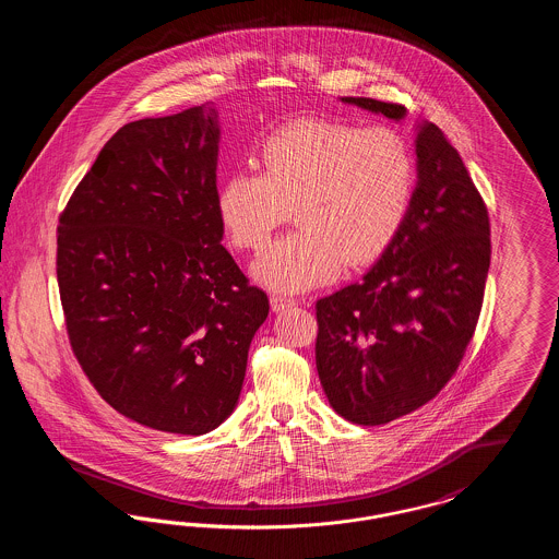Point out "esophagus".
Masks as SVG:
<instances>
[{
	"mask_svg": "<svg viewBox=\"0 0 559 559\" xmlns=\"http://www.w3.org/2000/svg\"><path fill=\"white\" fill-rule=\"evenodd\" d=\"M293 301L292 297H283V295H272L270 297V306H272V312H283V310H287V308H292Z\"/></svg>",
	"mask_w": 559,
	"mask_h": 559,
	"instance_id": "34e87169",
	"label": "esophagus"
}]
</instances>
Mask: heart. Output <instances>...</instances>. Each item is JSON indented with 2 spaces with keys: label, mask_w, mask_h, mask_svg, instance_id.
<instances>
[{
  "label": "heart",
  "mask_w": 559,
  "mask_h": 559,
  "mask_svg": "<svg viewBox=\"0 0 559 559\" xmlns=\"http://www.w3.org/2000/svg\"><path fill=\"white\" fill-rule=\"evenodd\" d=\"M260 160L264 174L237 171L222 182L215 210L235 247L258 251L293 207L299 228L251 266L272 292H308L333 281L344 264L379 258L415 192L411 144L392 128L304 119L267 135Z\"/></svg>",
  "instance_id": "heart-1"
}]
</instances>
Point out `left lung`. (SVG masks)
<instances>
[{
  "mask_svg": "<svg viewBox=\"0 0 559 559\" xmlns=\"http://www.w3.org/2000/svg\"><path fill=\"white\" fill-rule=\"evenodd\" d=\"M344 105L404 121L372 98ZM417 185L399 235L369 272L317 304V369L329 404L358 426H383L433 399L478 322L490 224L467 167L440 128L415 123Z\"/></svg>",
  "mask_w": 559,
  "mask_h": 559,
  "instance_id": "8db88e82",
  "label": "left lung"
}]
</instances>
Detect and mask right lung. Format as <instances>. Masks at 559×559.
Returning <instances> with one entry per match:
<instances>
[{
	"label": "right lung",
	"mask_w": 559,
	"mask_h": 559,
	"mask_svg": "<svg viewBox=\"0 0 559 559\" xmlns=\"http://www.w3.org/2000/svg\"><path fill=\"white\" fill-rule=\"evenodd\" d=\"M219 133L212 105L123 126L58 226L56 274L81 369L123 417L182 436L230 417L270 310L222 245Z\"/></svg>",
	"instance_id": "right-lung-1"
}]
</instances>
